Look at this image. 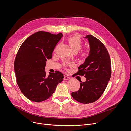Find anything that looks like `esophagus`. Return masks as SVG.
<instances>
[{
  "instance_id": "esophagus-1",
  "label": "esophagus",
  "mask_w": 131,
  "mask_h": 131,
  "mask_svg": "<svg viewBox=\"0 0 131 131\" xmlns=\"http://www.w3.org/2000/svg\"><path fill=\"white\" fill-rule=\"evenodd\" d=\"M70 77H68V76H65L64 77V80H69V79H70Z\"/></svg>"
}]
</instances>
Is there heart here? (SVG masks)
I'll return each instance as SVG.
<instances>
[{"mask_svg":"<svg viewBox=\"0 0 131 131\" xmlns=\"http://www.w3.org/2000/svg\"><path fill=\"white\" fill-rule=\"evenodd\" d=\"M68 43L73 51H79L82 46V41L78 35H74L68 38Z\"/></svg>","mask_w":131,"mask_h":131,"instance_id":"b5f03b06","label":"heart"}]
</instances>
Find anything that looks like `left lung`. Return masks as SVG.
I'll return each instance as SVG.
<instances>
[{
	"label": "left lung",
	"instance_id": "obj_1",
	"mask_svg": "<svg viewBox=\"0 0 131 131\" xmlns=\"http://www.w3.org/2000/svg\"><path fill=\"white\" fill-rule=\"evenodd\" d=\"M90 51L83 64L78 67L76 75H85L86 81H80L78 91L72 92L76 101L84 104L98 99L105 91L111 76V63L109 53L104 44L92 35H87Z\"/></svg>",
	"mask_w": 131,
	"mask_h": 131
}]
</instances>
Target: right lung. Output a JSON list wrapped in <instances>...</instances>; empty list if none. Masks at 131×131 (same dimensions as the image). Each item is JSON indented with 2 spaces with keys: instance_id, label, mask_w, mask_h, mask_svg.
I'll return each instance as SVG.
<instances>
[{
  "instance_id": "add662e5",
  "label": "right lung",
  "mask_w": 131,
  "mask_h": 131,
  "mask_svg": "<svg viewBox=\"0 0 131 131\" xmlns=\"http://www.w3.org/2000/svg\"><path fill=\"white\" fill-rule=\"evenodd\" d=\"M62 34L39 31L28 38L20 46L16 57L14 69L17 82L22 93L29 100L41 102L54 93L63 75L56 71L46 75L47 59L52 58L55 47Z\"/></svg>"
}]
</instances>
